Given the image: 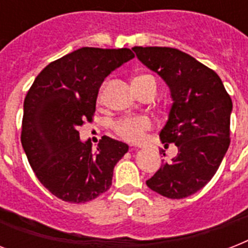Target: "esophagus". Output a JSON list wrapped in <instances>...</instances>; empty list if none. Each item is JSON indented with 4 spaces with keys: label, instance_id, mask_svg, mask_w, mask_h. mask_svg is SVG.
<instances>
[{
    "label": "esophagus",
    "instance_id": "1",
    "mask_svg": "<svg viewBox=\"0 0 248 248\" xmlns=\"http://www.w3.org/2000/svg\"><path fill=\"white\" fill-rule=\"evenodd\" d=\"M141 148H143V147H141V145H139V147H136L135 149H141Z\"/></svg>",
    "mask_w": 248,
    "mask_h": 248
}]
</instances>
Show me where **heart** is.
Segmentation results:
<instances>
[{"instance_id":"obj_1","label":"heart","mask_w":248,"mask_h":248,"mask_svg":"<svg viewBox=\"0 0 248 248\" xmlns=\"http://www.w3.org/2000/svg\"><path fill=\"white\" fill-rule=\"evenodd\" d=\"M153 78L151 76H139L134 79V83H139L144 79ZM152 126L151 120L145 116H131V117H124L120 118L118 121L114 122L113 128L117 132V135L122 138V139L131 141V143H136L144 138L145 131H148Z\"/></svg>"}]
</instances>
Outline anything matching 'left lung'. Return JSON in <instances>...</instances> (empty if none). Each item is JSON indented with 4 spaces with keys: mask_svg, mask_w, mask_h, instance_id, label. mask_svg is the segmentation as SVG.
Returning <instances> with one entry per match:
<instances>
[{
    "mask_svg": "<svg viewBox=\"0 0 248 248\" xmlns=\"http://www.w3.org/2000/svg\"><path fill=\"white\" fill-rule=\"evenodd\" d=\"M138 59L169 86L172 104L159 132L177 155L147 180L161 196L180 200L197 193L215 175L231 144L233 103L215 72L171 47H132ZM159 153L163 155L165 151Z\"/></svg>",
    "mask_w": 248,
    "mask_h": 248,
    "instance_id": "1",
    "label": "left lung"
}]
</instances>
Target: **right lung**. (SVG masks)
<instances>
[{
    "label": "right lung",
    "instance_id": "right-lung-1",
    "mask_svg": "<svg viewBox=\"0 0 248 248\" xmlns=\"http://www.w3.org/2000/svg\"><path fill=\"white\" fill-rule=\"evenodd\" d=\"M134 56L130 48H78L44 68L29 89L21 145L37 179L60 200L83 203L110 188L128 145L103 136L93 151L78 127L93 121L105 77Z\"/></svg>",
    "mask_w": 248,
    "mask_h": 248
}]
</instances>
